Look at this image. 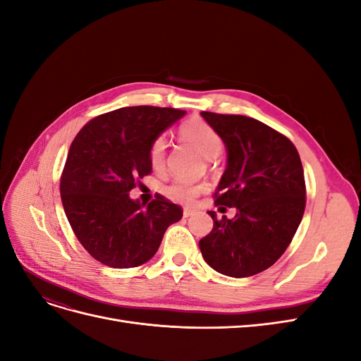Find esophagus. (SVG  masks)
I'll return each mask as SVG.
<instances>
[{"label":"esophagus","instance_id":"34e87169","mask_svg":"<svg viewBox=\"0 0 361 361\" xmlns=\"http://www.w3.org/2000/svg\"><path fill=\"white\" fill-rule=\"evenodd\" d=\"M192 209H190V207H185V209H183V216L185 218H188V216H191L192 215Z\"/></svg>","mask_w":361,"mask_h":361}]
</instances>
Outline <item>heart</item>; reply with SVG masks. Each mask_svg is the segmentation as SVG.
I'll return each mask as SVG.
<instances>
[{
    "label": "heart",
    "mask_w": 361,
    "mask_h": 361,
    "mask_svg": "<svg viewBox=\"0 0 361 361\" xmlns=\"http://www.w3.org/2000/svg\"><path fill=\"white\" fill-rule=\"evenodd\" d=\"M179 135L191 143L206 158H215L223 150V137L218 130L203 118H192L179 128ZM167 141L164 137H157L149 149L150 166L155 170L162 169L166 159ZM206 190L204 183H192L185 179H174L164 185L162 192L173 202L191 204Z\"/></svg>",
    "instance_id": "heart-1"
}]
</instances>
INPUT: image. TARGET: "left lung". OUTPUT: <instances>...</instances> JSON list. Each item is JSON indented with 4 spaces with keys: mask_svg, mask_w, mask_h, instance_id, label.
<instances>
[{
    "mask_svg": "<svg viewBox=\"0 0 361 361\" xmlns=\"http://www.w3.org/2000/svg\"><path fill=\"white\" fill-rule=\"evenodd\" d=\"M227 149V167L215 206L235 207L200 239L206 264L220 274L243 279L274 265L289 247L305 207V182L292 141L256 118L202 111ZM220 211H226V207Z\"/></svg>",
    "mask_w": 361,
    "mask_h": 361,
    "instance_id": "left-lung-1",
    "label": "left lung"
}]
</instances>
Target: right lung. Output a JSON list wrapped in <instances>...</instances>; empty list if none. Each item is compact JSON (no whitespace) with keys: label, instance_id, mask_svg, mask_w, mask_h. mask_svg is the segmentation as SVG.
Segmentation results:
<instances>
[{"label":"right lung","instance_id":"right-lung-1","mask_svg":"<svg viewBox=\"0 0 361 361\" xmlns=\"http://www.w3.org/2000/svg\"><path fill=\"white\" fill-rule=\"evenodd\" d=\"M187 111L125 106L92 118L72 141L60 192L75 236L111 268H134L155 256L182 207L157 194L147 206L129 197L152 171V141Z\"/></svg>","mask_w":361,"mask_h":361}]
</instances>
